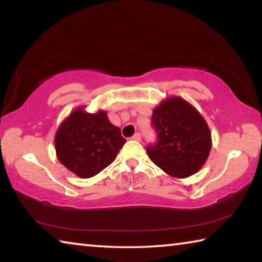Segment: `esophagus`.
Returning a JSON list of instances; mask_svg holds the SVG:
<instances>
[{"label":"esophagus","instance_id":"obj_1","mask_svg":"<svg viewBox=\"0 0 262 262\" xmlns=\"http://www.w3.org/2000/svg\"><path fill=\"white\" fill-rule=\"evenodd\" d=\"M133 140L134 141H137V142H141V140H142V136H141V134L140 133H136V134L132 137Z\"/></svg>","mask_w":262,"mask_h":262}]
</instances>
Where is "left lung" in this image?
I'll use <instances>...</instances> for the list:
<instances>
[{"instance_id":"8db88e82","label":"left lung","mask_w":262,"mask_h":262,"mask_svg":"<svg viewBox=\"0 0 262 262\" xmlns=\"http://www.w3.org/2000/svg\"><path fill=\"white\" fill-rule=\"evenodd\" d=\"M151 123L157 141L147 147L149 158L174 178L196 173L211 149L209 127L199 111L180 97H171L154 108Z\"/></svg>"}]
</instances>
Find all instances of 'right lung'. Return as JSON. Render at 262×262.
I'll return each instance as SVG.
<instances>
[{"label": "right lung", "instance_id": "right-lung-1", "mask_svg": "<svg viewBox=\"0 0 262 262\" xmlns=\"http://www.w3.org/2000/svg\"><path fill=\"white\" fill-rule=\"evenodd\" d=\"M126 140L104 111L75 110L55 134V150L62 165L81 178H91L112 163Z\"/></svg>", "mask_w": 262, "mask_h": 262}]
</instances>
